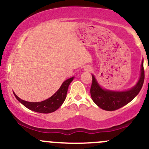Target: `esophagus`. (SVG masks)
Masks as SVG:
<instances>
[{
	"label": "esophagus",
	"instance_id": "obj_1",
	"mask_svg": "<svg viewBox=\"0 0 149 149\" xmlns=\"http://www.w3.org/2000/svg\"><path fill=\"white\" fill-rule=\"evenodd\" d=\"M85 70H86V71L90 72V71H91V67H86V68H85Z\"/></svg>",
	"mask_w": 149,
	"mask_h": 149
}]
</instances>
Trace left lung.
Returning a JSON list of instances; mask_svg holds the SVG:
<instances>
[{"label":"left lung","instance_id":"1","mask_svg":"<svg viewBox=\"0 0 149 149\" xmlns=\"http://www.w3.org/2000/svg\"><path fill=\"white\" fill-rule=\"evenodd\" d=\"M144 68L143 62L141 64V76L137 84L130 90L125 91H112L103 89L92 75L90 93L94 102L102 108L107 111H114L120 109L131 102L141 91L144 82Z\"/></svg>","mask_w":149,"mask_h":149}]
</instances>
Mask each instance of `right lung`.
I'll list each match as a JSON object with an SVG mask.
<instances>
[{
  "instance_id": "right-lung-1",
  "label": "right lung",
  "mask_w": 149,
  "mask_h": 149,
  "mask_svg": "<svg viewBox=\"0 0 149 149\" xmlns=\"http://www.w3.org/2000/svg\"><path fill=\"white\" fill-rule=\"evenodd\" d=\"M73 80V77L67 79L63 83L59 89L52 97L45 101L40 102H29L24 101L17 97L15 93L13 94L18 101L20 102L24 106H25L28 109L34 111V112H40V113H50V112H53L57 110L64 102L66 98L68 86L70 85Z\"/></svg>"
}]
</instances>
